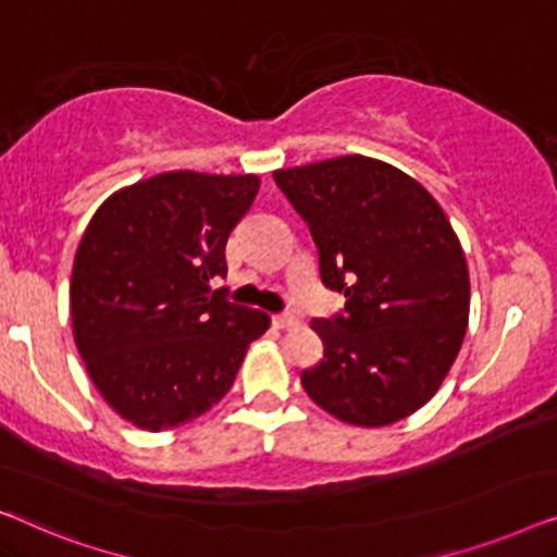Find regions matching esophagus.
Masks as SVG:
<instances>
[{"mask_svg": "<svg viewBox=\"0 0 557 557\" xmlns=\"http://www.w3.org/2000/svg\"><path fill=\"white\" fill-rule=\"evenodd\" d=\"M272 323H275V327H282V331H285V327H295L300 323V318L293 315V312H280V315L272 318Z\"/></svg>", "mask_w": 557, "mask_h": 557, "instance_id": "obj_1", "label": "esophagus"}]
</instances>
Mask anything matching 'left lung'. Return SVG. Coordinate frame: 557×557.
Returning a JSON list of instances; mask_svg holds the SVG:
<instances>
[{"label": "left lung", "instance_id": "1", "mask_svg": "<svg viewBox=\"0 0 557 557\" xmlns=\"http://www.w3.org/2000/svg\"><path fill=\"white\" fill-rule=\"evenodd\" d=\"M272 176L310 226L325 287L346 295L341 315L310 323L323 358L302 371V388L346 424L411 417L442 386L469 323L465 249L444 209L368 156Z\"/></svg>", "mask_w": 557, "mask_h": 557}]
</instances>
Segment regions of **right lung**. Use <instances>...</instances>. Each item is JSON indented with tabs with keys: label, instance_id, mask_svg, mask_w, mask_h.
Returning a JSON list of instances; mask_svg holds the SVG:
<instances>
[{
	"label": "right lung",
	"instance_id": "right-lung-1",
	"mask_svg": "<svg viewBox=\"0 0 557 557\" xmlns=\"http://www.w3.org/2000/svg\"><path fill=\"white\" fill-rule=\"evenodd\" d=\"M260 176L166 171L100 203L70 280L77 354L115 413L146 432L182 426L232 388L270 315L230 302L226 239Z\"/></svg>",
	"mask_w": 557,
	"mask_h": 557
}]
</instances>
